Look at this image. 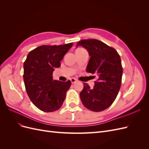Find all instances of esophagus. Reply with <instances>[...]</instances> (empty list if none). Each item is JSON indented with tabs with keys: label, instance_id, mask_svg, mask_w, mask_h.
Listing matches in <instances>:
<instances>
[{
	"label": "esophagus",
	"instance_id": "obj_1",
	"mask_svg": "<svg viewBox=\"0 0 149 149\" xmlns=\"http://www.w3.org/2000/svg\"><path fill=\"white\" fill-rule=\"evenodd\" d=\"M70 80H71V82L72 84H74L75 83L77 82V80H76V79H74V78H71Z\"/></svg>",
	"mask_w": 149,
	"mask_h": 149
}]
</instances>
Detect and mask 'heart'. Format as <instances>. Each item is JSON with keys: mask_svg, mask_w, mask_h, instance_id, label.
<instances>
[{"mask_svg": "<svg viewBox=\"0 0 149 149\" xmlns=\"http://www.w3.org/2000/svg\"><path fill=\"white\" fill-rule=\"evenodd\" d=\"M81 50H84V49L83 48H78L77 49H76V52H78V51H81Z\"/></svg>", "mask_w": 149, "mask_h": 149, "instance_id": "1", "label": "heart"}]
</instances>
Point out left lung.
<instances>
[{"instance_id": "left-lung-1", "label": "left lung", "mask_w": 149, "mask_h": 149, "mask_svg": "<svg viewBox=\"0 0 149 149\" xmlns=\"http://www.w3.org/2000/svg\"><path fill=\"white\" fill-rule=\"evenodd\" d=\"M79 46L86 49L90 56L86 71L98 77L93 88L83 83L80 99L87 109L104 111L114 101L120 88L123 72L120 57L114 48L97 40H81L76 47Z\"/></svg>"}]
</instances>
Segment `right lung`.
I'll list each match as a JSON object with an SVG mask.
<instances>
[{
	"label": "right lung",
	"instance_id": "add662e5",
	"mask_svg": "<svg viewBox=\"0 0 149 149\" xmlns=\"http://www.w3.org/2000/svg\"><path fill=\"white\" fill-rule=\"evenodd\" d=\"M73 43L63 45H42L29 52L24 63L26 91L33 104L44 112L59 109L71 85L53 79V72L58 68Z\"/></svg>",
	"mask_w": 149,
	"mask_h": 149
}]
</instances>
